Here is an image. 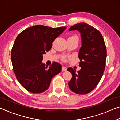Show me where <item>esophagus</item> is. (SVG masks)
Segmentation results:
<instances>
[{"instance_id": "obj_1", "label": "esophagus", "mask_w": 120, "mask_h": 120, "mask_svg": "<svg viewBox=\"0 0 120 120\" xmlns=\"http://www.w3.org/2000/svg\"><path fill=\"white\" fill-rule=\"evenodd\" d=\"M67 70V68L66 67L63 66L62 67V71H66Z\"/></svg>"}]
</instances>
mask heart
<instances>
[{
  "label": "heart",
  "instance_id": "obj_1",
  "mask_svg": "<svg viewBox=\"0 0 120 120\" xmlns=\"http://www.w3.org/2000/svg\"><path fill=\"white\" fill-rule=\"evenodd\" d=\"M71 37H77V36H71ZM71 37H70V38H71Z\"/></svg>",
  "mask_w": 120,
  "mask_h": 120
}]
</instances>
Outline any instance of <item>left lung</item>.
<instances>
[{"label": "left lung", "mask_w": 120, "mask_h": 120, "mask_svg": "<svg viewBox=\"0 0 120 120\" xmlns=\"http://www.w3.org/2000/svg\"><path fill=\"white\" fill-rule=\"evenodd\" d=\"M80 32L82 46L78 52L80 70L68 68L72 78L68 83L72 92L86 94L92 91L100 81L105 68L106 48L100 32L85 23L76 24L69 31Z\"/></svg>", "instance_id": "obj_1"}]
</instances>
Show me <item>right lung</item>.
I'll use <instances>...</instances> for the list:
<instances>
[{
  "label": "right lung",
  "mask_w": 120,
  "mask_h": 120,
  "mask_svg": "<svg viewBox=\"0 0 120 120\" xmlns=\"http://www.w3.org/2000/svg\"><path fill=\"white\" fill-rule=\"evenodd\" d=\"M66 28L35 25L16 38L11 53L13 70L19 82L28 92L41 93L47 90L52 78L61 71L59 63L53 62L48 68L42 60L54 40Z\"/></svg>",
  "instance_id": "obj_1"
}]
</instances>
